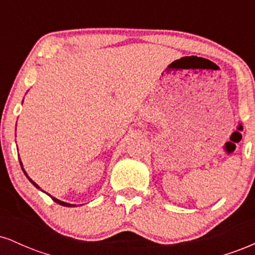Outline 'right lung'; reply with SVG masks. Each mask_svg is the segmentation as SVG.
<instances>
[{"instance_id":"right-lung-1","label":"right lung","mask_w":255,"mask_h":255,"mask_svg":"<svg viewBox=\"0 0 255 255\" xmlns=\"http://www.w3.org/2000/svg\"><path fill=\"white\" fill-rule=\"evenodd\" d=\"M20 165H21V169H22V171H24V174L26 175V177H27V178H28V180H30V182H31L32 184H33V186H34V187H36V188H38V189H40V188H39V186H38V184H37L36 182H33V181H32L30 177H28L27 172H26V171L24 170V168H22V163H21V160H20ZM40 191H42V189H40ZM46 194H48V193H46ZM49 195H50V194H49ZM50 197H51V195H50ZM51 199H52V200H54V201H55V203H56V204H60V205H62V206H67V207H72V206H75V205H72V204H68V203H64V201H61V200H58V199H56V198H54V197H51Z\"/></svg>"}]
</instances>
